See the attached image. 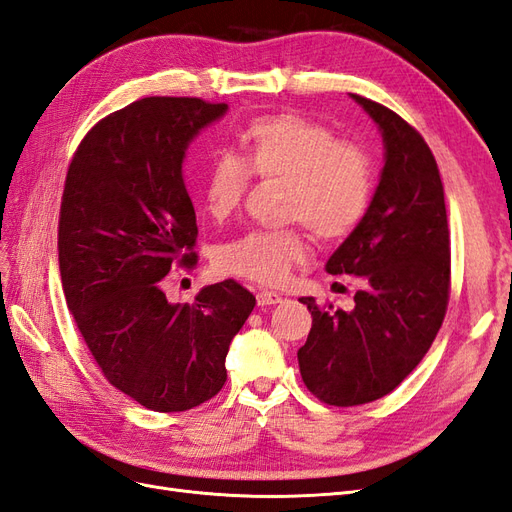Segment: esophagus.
Here are the masks:
<instances>
[{
    "label": "esophagus",
    "instance_id": "obj_1",
    "mask_svg": "<svg viewBox=\"0 0 512 512\" xmlns=\"http://www.w3.org/2000/svg\"><path fill=\"white\" fill-rule=\"evenodd\" d=\"M256 301H258L260 307H267V305L282 303V297H280V294H277V292H271V290H260V292L256 294Z\"/></svg>",
    "mask_w": 512,
    "mask_h": 512
}]
</instances>
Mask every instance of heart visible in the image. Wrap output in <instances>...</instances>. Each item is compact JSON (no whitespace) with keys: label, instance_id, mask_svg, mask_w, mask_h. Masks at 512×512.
<instances>
[{"label":"heart","instance_id":"obj_1","mask_svg":"<svg viewBox=\"0 0 512 512\" xmlns=\"http://www.w3.org/2000/svg\"><path fill=\"white\" fill-rule=\"evenodd\" d=\"M235 156L215 158L200 185L203 211L215 222L241 207L250 175L282 181L286 220H299L322 241H339L359 226L374 196V162L365 147L342 141L299 113L256 117L237 141ZM307 256L299 230H252L218 252L224 273L258 284H282Z\"/></svg>","mask_w":512,"mask_h":512}]
</instances>
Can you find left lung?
I'll list each match as a JSON object with an SVG mask.
<instances>
[{"label":"left lung","instance_id":"8db88e82","mask_svg":"<svg viewBox=\"0 0 512 512\" xmlns=\"http://www.w3.org/2000/svg\"><path fill=\"white\" fill-rule=\"evenodd\" d=\"M374 119L384 166L363 222L327 260L331 275L363 277L350 312H312L299 348L303 382L329 406L369 404L391 393L423 361L448 305L451 235L433 153L391 108L350 94Z\"/></svg>","mask_w":512,"mask_h":512}]
</instances>
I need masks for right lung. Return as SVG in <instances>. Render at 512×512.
Segmentation results:
<instances>
[{"label":"right lung","instance_id":"add662e5","mask_svg":"<svg viewBox=\"0 0 512 512\" xmlns=\"http://www.w3.org/2000/svg\"><path fill=\"white\" fill-rule=\"evenodd\" d=\"M226 111L200 98L136 100L96 123L68 168L57 241L68 309L106 380L153 412L220 393L232 337L256 305L235 280L194 303L162 290L175 265H196L185 151Z\"/></svg>","mask_w":512,"mask_h":512}]
</instances>
